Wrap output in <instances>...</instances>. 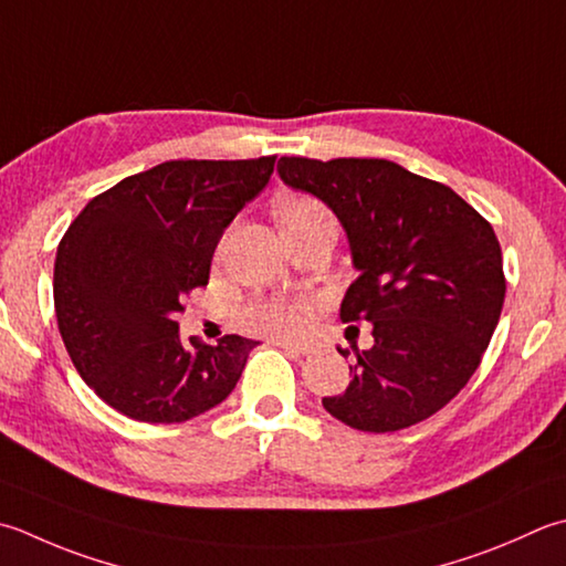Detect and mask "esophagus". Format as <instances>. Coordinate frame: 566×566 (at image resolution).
Returning <instances> with one entry per match:
<instances>
[{"label":"esophagus","instance_id":"1","mask_svg":"<svg viewBox=\"0 0 566 566\" xmlns=\"http://www.w3.org/2000/svg\"><path fill=\"white\" fill-rule=\"evenodd\" d=\"M274 346H280L282 350L292 353V356H308L312 353V346H302V343H292V340H272Z\"/></svg>","mask_w":566,"mask_h":566}]
</instances>
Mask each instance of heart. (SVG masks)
I'll list each match as a JSON object with an SVG mask.
<instances>
[{"label":"heart","mask_w":566,"mask_h":566,"mask_svg":"<svg viewBox=\"0 0 566 566\" xmlns=\"http://www.w3.org/2000/svg\"><path fill=\"white\" fill-rule=\"evenodd\" d=\"M318 216H328L326 206L312 196H286L276 203V218L282 228H292L304 220ZM314 306L308 302H282V298H270V302L250 304L242 318L245 324L264 336L274 338H298L312 321Z\"/></svg>","instance_id":"1"}]
</instances>
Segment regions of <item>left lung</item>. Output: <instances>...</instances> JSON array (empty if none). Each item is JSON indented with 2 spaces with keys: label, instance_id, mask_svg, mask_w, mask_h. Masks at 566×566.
Here are the masks:
<instances>
[{
  "label": "left lung",
  "instance_id": "8db88e82",
  "mask_svg": "<svg viewBox=\"0 0 566 566\" xmlns=\"http://www.w3.org/2000/svg\"><path fill=\"white\" fill-rule=\"evenodd\" d=\"M276 171L340 220L358 270L340 318L373 324V348H356L346 392L321 400L326 412L373 434L439 412L471 380L501 318L503 254L489 220L387 159L282 157Z\"/></svg>",
  "mask_w": 566,
  "mask_h": 566
}]
</instances>
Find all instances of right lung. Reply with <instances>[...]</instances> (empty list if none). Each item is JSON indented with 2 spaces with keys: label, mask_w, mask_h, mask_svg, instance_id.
Instances as JSON below:
<instances>
[{
  "label": "right lung",
  "mask_w": 566,
  "mask_h": 566,
  "mask_svg": "<svg viewBox=\"0 0 566 566\" xmlns=\"http://www.w3.org/2000/svg\"><path fill=\"white\" fill-rule=\"evenodd\" d=\"M276 157L164 161L95 196L55 252L53 304L65 350L107 402L137 422L176 424L235 390L258 340L179 336L176 314L208 284L218 240Z\"/></svg>",
  "instance_id": "add662e5"
}]
</instances>
